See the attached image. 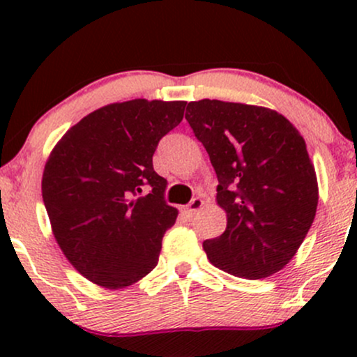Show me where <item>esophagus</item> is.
<instances>
[{
	"instance_id": "34e87169",
	"label": "esophagus",
	"mask_w": 357,
	"mask_h": 357,
	"mask_svg": "<svg viewBox=\"0 0 357 357\" xmlns=\"http://www.w3.org/2000/svg\"><path fill=\"white\" fill-rule=\"evenodd\" d=\"M203 204H204V202H203L202 198H195V199H192V202H191L190 204H188V206L183 210L184 215H186V216H192L196 211L202 210Z\"/></svg>"
}]
</instances>
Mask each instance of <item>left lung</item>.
<instances>
[{
    "label": "left lung",
    "instance_id": "obj_1",
    "mask_svg": "<svg viewBox=\"0 0 357 357\" xmlns=\"http://www.w3.org/2000/svg\"><path fill=\"white\" fill-rule=\"evenodd\" d=\"M186 121L215 167L216 203L227 230L203 241L208 260L235 277L258 280L292 260L312 227L317 176L304 137L277 110L203 99Z\"/></svg>",
    "mask_w": 357,
    "mask_h": 357
}]
</instances>
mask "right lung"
I'll return each mask as SVG.
<instances>
[{
	"label": "right lung",
	"mask_w": 357,
	"mask_h": 357,
	"mask_svg": "<svg viewBox=\"0 0 357 357\" xmlns=\"http://www.w3.org/2000/svg\"><path fill=\"white\" fill-rule=\"evenodd\" d=\"M186 102L134 99L85 116L56 142L42 196L56 243L93 284L119 290L158 265L178 210L153 167L158 142L183 121Z\"/></svg>",
	"instance_id": "obj_1"
}]
</instances>
